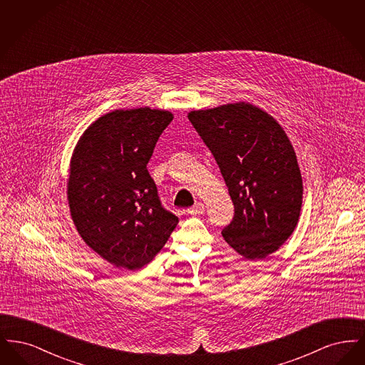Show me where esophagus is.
<instances>
[{
    "instance_id": "34e87169",
    "label": "esophagus",
    "mask_w": 365,
    "mask_h": 365,
    "mask_svg": "<svg viewBox=\"0 0 365 365\" xmlns=\"http://www.w3.org/2000/svg\"><path fill=\"white\" fill-rule=\"evenodd\" d=\"M204 210H205L204 204H202V202H197L194 207H191V208L187 209V213H189V215H192V216H197V215H202V213H204Z\"/></svg>"
}]
</instances>
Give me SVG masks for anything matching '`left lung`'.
<instances>
[{"label":"left lung","instance_id":"left-lung-1","mask_svg":"<svg viewBox=\"0 0 365 365\" xmlns=\"http://www.w3.org/2000/svg\"><path fill=\"white\" fill-rule=\"evenodd\" d=\"M189 120L215 157L234 204L226 242L259 260L293 234L302 204L294 149L277 120L250 104L192 110Z\"/></svg>","mask_w":365,"mask_h":365}]
</instances>
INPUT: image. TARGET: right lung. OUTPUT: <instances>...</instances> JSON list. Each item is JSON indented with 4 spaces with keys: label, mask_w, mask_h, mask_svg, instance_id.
Returning a JSON list of instances; mask_svg holds the SVG:
<instances>
[{
    "label": "right lung",
    "mask_w": 365,
    "mask_h": 365,
    "mask_svg": "<svg viewBox=\"0 0 365 365\" xmlns=\"http://www.w3.org/2000/svg\"><path fill=\"white\" fill-rule=\"evenodd\" d=\"M168 110H113L79 139L68 179L71 216L83 241L118 268L139 269L163 249L179 219L163 207L146 165Z\"/></svg>",
    "instance_id": "right-lung-1"
}]
</instances>
